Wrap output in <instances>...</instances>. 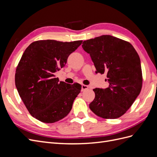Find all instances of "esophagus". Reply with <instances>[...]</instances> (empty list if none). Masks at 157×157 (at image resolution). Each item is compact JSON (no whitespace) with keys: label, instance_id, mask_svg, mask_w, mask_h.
<instances>
[{"label":"esophagus","instance_id":"1","mask_svg":"<svg viewBox=\"0 0 157 157\" xmlns=\"http://www.w3.org/2000/svg\"><path fill=\"white\" fill-rule=\"evenodd\" d=\"M88 88V86H87V85H84V84L82 85V90H81L82 92L85 91V90H86Z\"/></svg>","mask_w":157,"mask_h":157}]
</instances>
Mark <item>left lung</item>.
Masks as SVG:
<instances>
[{
  "label": "left lung",
  "mask_w": 157,
  "mask_h": 157,
  "mask_svg": "<svg viewBox=\"0 0 157 157\" xmlns=\"http://www.w3.org/2000/svg\"><path fill=\"white\" fill-rule=\"evenodd\" d=\"M82 48L90 54L96 73H107L109 86L95 88L91 111L106 119L119 118L139 96L143 77L140 59L129 42L111 35L84 40Z\"/></svg>",
  "instance_id": "obj_1"
}]
</instances>
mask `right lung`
<instances>
[{
  "mask_svg": "<svg viewBox=\"0 0 157 157\" xmlns=\"http://www.w3.org/2000/svg\"><path fill=\"white\" fill-rule=\"evenodd\" d=\"M82 42L37 40L23 54L16 71V86L28 111L37 120L54 123L71 111L81 85L59 82L55 73Z\"/></svg>",
  "mask_w": 157,
  "mask_h": 157,
  "instance_id": "add662e5",
  "label": "right lung"
}]
</instances>
